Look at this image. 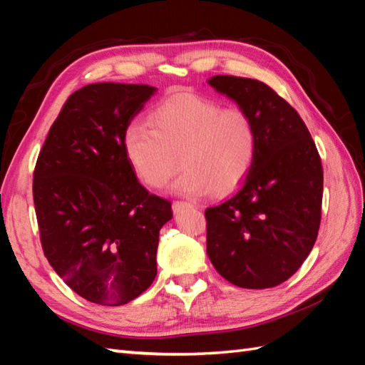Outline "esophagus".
<instances>
[{"label":"esophagus","mask_w":365,"mask_h":365,"mask_svg":"<svg viewBox=\"0 0 365 365\" xmlns=\"http://www.w3.org/2000/svg\"><path fill=\"white\" fill-rule=\"evenodd\" d=\"M183 207H195V205H192L191 202H187V200H175V202L173 204V208L175 212H178Z\"/></svg>","instance_id":"34e87169"}]
</instances>
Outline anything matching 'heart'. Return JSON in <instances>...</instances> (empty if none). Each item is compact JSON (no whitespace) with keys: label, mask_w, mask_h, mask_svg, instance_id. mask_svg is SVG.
<instances>
[{"label":"heart","mask_w":365,"mask_h":365,"mask_svg":"<svg viewBox=\"0 0 365 365\" xmlns=\"http://www.w3.org/2000/svg\"><path fill=\"white\" fill-rule=\"evenodd\" d=\"M149 123L131 122L123 150L136 175L152 188L166 185L178 158L183 170L175 188L188 195H229L250 175L259 153V130L243 108L175 92L155 106Z\"/></svg>","instance_id":"1"}]
</instances>
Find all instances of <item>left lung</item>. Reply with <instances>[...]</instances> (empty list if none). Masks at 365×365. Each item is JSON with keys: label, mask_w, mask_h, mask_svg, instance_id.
Returning <instances> with one entry per match:
<instances>
[{"label": "left lung", "mask_w": 365, "mask_h": 365, "mask_svg": "<svg viewBox=\"0 0 365 365\" xmlns=\"http://www.w3.org/2000/svg\"><path fill=\"white\" fill-rule=\"evenodd\" d=\"M250 113L259 153L235 196L205 210L207 254L243 289L285 282L312 251L322 221L323 168L299 114L268 84L216 75L208 81Z\"/></svg>", "instance_id": "8db88e82"}]
</instances>
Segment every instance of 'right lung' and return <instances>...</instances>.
<instances>
[{
    "label": "right lung",
    "instance_id": "add662e5",
    "mask_svg": "<svg viewBox=\"0 0 365 365\" xmlns=\"http://www.w3.org/2000/svg\"><path fill=\"white\" fill-rule=\"evenodd\" d=\"M157 91L94 83L68 97L38 152L33 197L46 260L80 297L122 306L157 276L168 199L138 182L123 131Z\"/></svg>",
    "mask_w": 365,
    "mask_h": 365
}]
</instances>
